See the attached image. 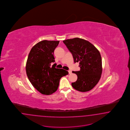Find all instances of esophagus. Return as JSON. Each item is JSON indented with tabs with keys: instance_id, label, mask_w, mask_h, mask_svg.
Returning <instances> with one entry per match:
<instances>
[{
	"instance_id": "obj_1",
	"label": "esophagus",
	"mask_w": 130,
	"mask_h": 130,
	"mask_svg": "<svg viewBox=\"0 0 130 130\" xmlns=\"http://www.w3.org/2000/svg\"><path fill=\"white\" fill-rule=\"evenodd\" d=\"M68 72H69V73L70 74H71V73H72V71H70V70L68 71Z\"/></svg>"
}]
</instances>
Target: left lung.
<instances>
[{
    "label": "left lung",
    "instance_id": "1",
    "mask_svg": "<svg viewBox=\"0 0 130 130\" xmlns=\"http://www.w3.org/2000/svg\"><path fill=\"white\" fill-rule=\"evenodd\" d=\"M72 54L74 62H79L80 69L72 73L77 75V80L72 83L77 91L86 92L94 87L102 73V60L100 52L93 45L85 39L76 38L63 40Z\"/></svg>",
    "mask_w": 130,
    "mask_h": 130
}]
</instances>
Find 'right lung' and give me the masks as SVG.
Segmentation results:
<instances>
[{
  "mask_svg": "<svg viewBox=\"0 0 130 130\" xmlns=\"http://www.w3.org/2000/svg\"><path fill=\"white\" fill-rule=\"evenodd\" d=\"M59 41L44 40L34 46L30 51L26 70L32 85L45 95H51L57 90L61 78L69 74L68 71L56 68L53 55Z\"/></svg>",
  "mask_w": 130,
  "mask_h": 130,
  "instance_id": "obj_1",
  "label": "right lung"
}]
</instances>
